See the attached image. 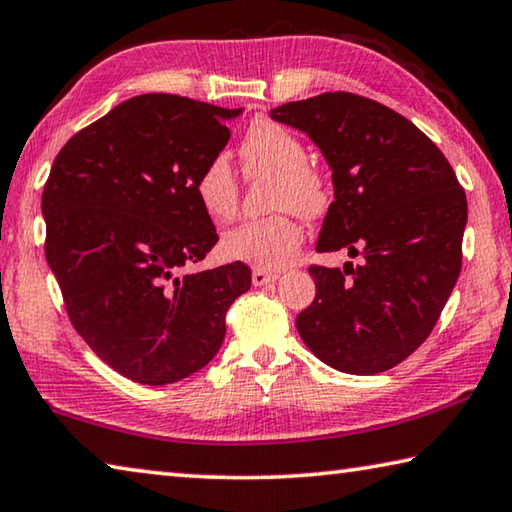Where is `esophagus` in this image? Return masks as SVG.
Returning a JSON list of instances; mask_svg holds the SVG:
<instances>
[{
  "label": "esophagus",
  "mask_w": 512,
  "mask_h": 512,
  "mask_svg": "<svg viewBox=\"0 0 512 512\" xmlns=\"http://www.w3.org/2000/svg\"><path fill=\"white\" fill-rule=\"evenodd\" d=\"M281 272H267V270H254L251 272V281L254 285H267V283H274L279 279Z\"/></svg>",
  "instance_id": "1"
}]
</instances>
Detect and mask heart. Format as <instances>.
Here are the masks:
<instances>
[{
  "instance_id": "1",
  "label": "heart",
  "mask_w": 512,
  "mask_h": 512,
  "mask_svg": "<svg viewBox=\"0 0 512 512\" xmlns=\"http://www.w3.org/2000/svg\"><path fill=\"white\" fill-rule=\"evenodd\" d=\"M242 157L251 170L274 173V209H294L317 215L326 209V188L317 170L306 164V148L292 132L272 121H256L242 139ZM193 193L211 220H229L238 206V182L224 155L211 157L197 170ZM303 242L301 224L288 213L245 220L222 236L220 249L229 261L256 265L258 270H281Z\"/></svg>"
}]
</instances>
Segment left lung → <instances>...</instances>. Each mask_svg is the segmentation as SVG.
Returning <instances> with one entry per match:
<instances>
[{"instance_id":"left-lung-1","label":"left lung","mask_w":512,"mask_h":512,"mask_svg":"<svg viewBox=\"0 0 512 512\" xmlns=\"http://www.w3.org/2000/svg\"><path fill=\"white\" fill-rule=\"evenodd\" d=\"M270 114L306 132L333 170L317 251L362 256L344 270L310 267L317 297L299 312V335L337 371H389L429 337L459 279V179L427 134L371 98L326 92Z\"/></svg>"}]
</instances>
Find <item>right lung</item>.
Here are the masks:
<instances>
[{
	"label": "right lung",
	"mask_w": 512,
	"mask_h": 512,
	"mask_svg": "<svg viewBox=\"0 0 512 512\" xmlns=\"http://www.w3.org/2000/svg\"><path fill=\"white\" fill-rule=\"evenodd\" d=\"M224 110L175 94L123 101L71 137L42 191L44 254L67 315L123 378L173 384L220 351L245 263L193 272L218 233L193 179L231 132Z\"/></svg>",
	"instance_id": "obj_1"
}]
</instances>
